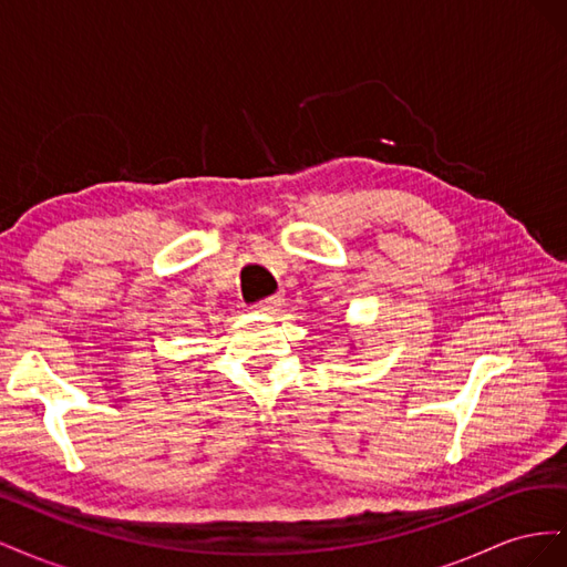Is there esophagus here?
I'll return each mask as SVG.
<instances>
[{"label":"esophagus","mask_w":567,"mask_h":567,"mask_svg":"<svg viewBox=\"0 0 567 567\" xmlns=\"http://www.w3.org/2000/svg\"><path fill=\"white\" fill-rule=\"evenodd\" d=\"M281 302H284L281 296H269V298H265L260 302H255V310L257 312H265V315H274L281 307Z\"/></svg>","instance_id":"obj_1"}]
</instances>
